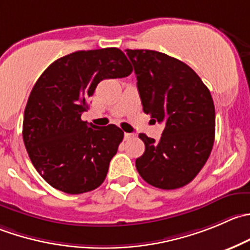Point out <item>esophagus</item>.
<instances>
[{
    "instance_id": "34e87169",
    "label": "esophagus",
    "mask_w": 250,
    "mask_h": 250,
    "mask_svg": "<svg viewBox=\"0 0 250 250\" xmlns=\"http://www.w3.org/2000/svg\"><path fill=\"white\" fill-rule=\"evenodd\" d=\"M132 138H134V134H133V133H125V140L132 139Z\"/></svg>"
}]
</instances>
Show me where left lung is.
<instances>
[{
  "instance_id": "1",
  "label": "left lung",
  "mask_w": 250,
  "mask_h": 250,
  "mask_svg": "<svg viewBox=\"0 0 250 250\" xmlns=\"http://www.w3.org/2000/svg\"><path fill=\"white\" fill-rule=\"evenodd\" d=\"M125 51L134 67L143 111L165 125L159 142L140 133L145 151L135 167L156 188H181L195 178L212 150L211 94L182 61L152 50Z\"/></svg>"
}]
</instances>
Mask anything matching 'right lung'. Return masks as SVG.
Returning <instances> with one entry per match:
<instances>
[{"label": "right lung", "mask_w": 250, "mask_h": 250, "mask_svg": "<svg viewBox=\"0 0 250 250\" xmlns=\"http://www.w3.org/2000/svg\"><path fill=\"white\" fill-rule=\"evenodd\" d=\"M132 66L117 47L77 51L56 60L34 85L23 121V140L40 176L61 192L82 194L101 186L123 140L115 125L82 121L104 79L125 78Z\"/></svg>", "instance_id": "1"}]
</instances>
